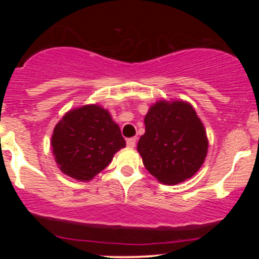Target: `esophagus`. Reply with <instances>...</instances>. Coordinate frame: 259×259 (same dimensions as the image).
Wrapping results in <instances>:
<instances>
[{
    "mask_svg": "<svg viewBox=\"0 0 259 259\" xmlns=\"http://www.w3.org/2000/svg\"><path fill=\"white\" fill-rule=\"evenodd\" d=\"M135 145H136V138H132V139L126 140V146L127 147L133 148V147H135Z\"/></svg>",
    "mask_w": 259,
    "mask_h": 259,
    "instance_id": "obj_1",
    "label": "esophagus"
}]
</instances>
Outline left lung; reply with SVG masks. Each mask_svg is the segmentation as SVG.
<instances>
[{"label": "left lung", "instance_id": "obj_1", "mask_svg": "<svg viewBox=\"0 0 259 259\" xmlns=\"http://www.w3.org/2000/svg\"><path fill=\"white\" fill-rule=\"evenodd\" d=\"M144 121L138 152L150 174L167 185L194 177L206 159L208 138L191 103L159 100L151 105Z\"/></svg>", "mask_w": 259, "mask_h": 259}]
</instances>
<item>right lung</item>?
Wrapping results in <instances>:
<instances>
[{
  "label": "right lung",
  "mask_w": 259,
  "mask_h": 259,
  "mask_svg": "<svg viewBox=\"0 0 259 259\" xmlns=\"http://www.w3.org/2000/svg\"><path fill=\"white\" fill-rule=\"evenodd\" d=\"M51 147L62 173L90 181L125 147V140L108 109L94 103L65 113L53 129Z\"/></svg>",
  "instance_id": "add662e5"
}]
</instances>
